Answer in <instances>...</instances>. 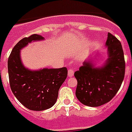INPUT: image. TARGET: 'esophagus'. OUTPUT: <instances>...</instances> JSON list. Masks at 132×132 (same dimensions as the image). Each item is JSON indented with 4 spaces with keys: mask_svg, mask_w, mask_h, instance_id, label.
I'll list each match as a JSON object with an SVG mask.
<instances>
[{
    "mask_svg": "<svg viewBox=\"0 0 132 132\" xmlns=\"http://www.w3.org/2000/svg\"><path fill=\"white\" fill-rule=\"evenodd\" d=\"M74 72L72 69H70V70H68V77H73V76H74Z\"/></svg>",
    "mask_w": 132,
    "mask_h": 132,
    "instance_id": "obj_1",
    "label": "esophagus"
}]
</instances>
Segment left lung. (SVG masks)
<instances>
[{
	"label": "left lung",
	"mask_w": 132,
	"mask_h": 132,
	"mask_svg": "<svg viewBox=\"0 0 132 132\" xmlns=\"http://www.w3.org/2000/svg\"><path fill=\"white\" fill-rule=\"evenodd\" d=\"M105 46L108 59L102 66L95 67L93 60L88 58L74 73L77 80V99L91 107L111 101L119 90L125 77V62L120 42L109 32Z\"/></svg>",
	"instance_id": "1"
}]
</instances>
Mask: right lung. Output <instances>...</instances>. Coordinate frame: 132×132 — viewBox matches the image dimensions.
Instances as JSON below:
<instances>
[{
    "instance_id": "add662e5",
    "label": "right lung",
    "mask_w": 132,
    "mask_h": 132,
    "mask_svg": "<svg viewBox=\"0 0 132 132\" xmlns=\"http://www.w3.org/2000/svg\"><path fill=\"white\" fill-rule=\"evenodd\" d=\"M44 39L37 34L23 38L14 46L7 61L10 85L14 95L25 107L37 111L55 104L58 90L67 77L66 67L31 70L23 65L21 50L32 42Z\"/></svg>"
}]
</instances>
